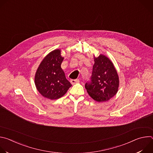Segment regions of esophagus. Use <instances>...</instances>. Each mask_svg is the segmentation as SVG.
<instances>
[{
	"mask_svg": "<svg viewBox=\"0 0 153 153\" xmlns=\"http://www.w3.org/2000/svg\"><path fill=\"white\" fill-rule=\"evenodd\" d=\"M79 80H78V79H71V80H70V82H71V83L72 84V85H74V84H76V83H79Z\"/></svg>",
	"mask_w": 153,
	"mask_h": 153,
	"instance_id": "esophagus-1",
	"label": "esophagus"
}]
</instances>
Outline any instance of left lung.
<instances>
[{
	"label": "left lung",
	"instance_id": "1",
	"mask_svg": "<svg viewBox=\"0 0 153 153\" xmlns=\"http://www.w3.org/2000/svg\"><path fill=\"white\" fill-rule=\"evenodd\" d=\"M91 82L85 87L89 96L98 102L108 101L117 93L119 78L112 61L105 55L94 54Z\"/></svg>",
	"mask_w": 153,
	"mask_h": 153
}]
</instances>
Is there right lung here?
<instances>
[{
  "label": "right lung",
  "instance_id": "obj_1",
  "mask_svg": "<svg viewBox=\"0 0 153 153\" xmlns=\"http://www.w3.org/2000/svg\"><path fill=\"white\" fill-rule=\"evenodd\" d=\"M63 59L61 50L56 49L48 53L40 62L35 74L34 83L43 97L50 100L58 99L72 86L61 68Z\"/></svg>",
  "mask_w": 153,
  "mask_h": 153
}]
</instances>
